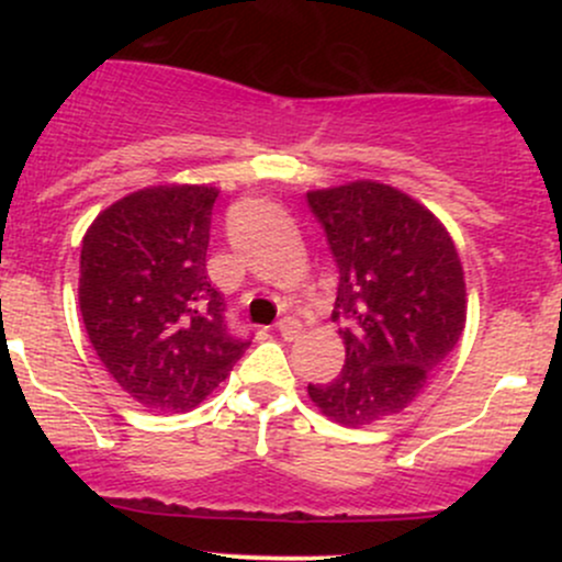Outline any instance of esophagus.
<instances>
[{
  "label": "esophagus",
  "mask_w": 562,
  "mask_h": 562,
  "mask_svg": "<svg viewBox=\"0 0 562 562\" xmlns=\"http://www.w3.org/2000/svg\"><path fill=\"white\" fill-rule=\"evenodd\" d=\"M301 330H303V327H301V322L295 319V317H282L280 322H277V333H280L282 338H285V340H293V338H299Z\"/></svg>",
  "instance_id": "obj_1"
}]
</instances>
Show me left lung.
I'll list each match as a JSON object with an SVG mask.
<instances>
[{
	"label": "left lung",
	"instance_id": "obj_1",
	"mask_svg": "<svg viewBox=\"0 0 562 562\" xmlns=\"http://www.w3.org/2000/svg\"><path fill=\"white\" fill-rule=\"evenodd\" d=\"M306 200L338 267L333 322L346 344L344 370L308 383V396L335 423H375L402 412L460 340V256L441 222L389 184L353 182Z\"/></svg>",
	"mask_w": 562,
	"mask_h": 562
}]
</instances>
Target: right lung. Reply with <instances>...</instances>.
<instances>
[{"instance_id": "right-lung-1", "label": "right lung", "mask_w": 562, "mask_h": 562, "mask_svg": "<svg viewBox=\"0 0 562 562\" xmlns=\"http://www.w3.org/2000/svg\"><path fill=\"white\" fill-rule=\"evenodd\" d=\"M216 198L198 184L139 190L83 235V327L115 383L150 409L190 412L250 346L205 274Z\"/></svg>"}]
</instances>
